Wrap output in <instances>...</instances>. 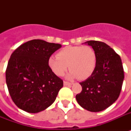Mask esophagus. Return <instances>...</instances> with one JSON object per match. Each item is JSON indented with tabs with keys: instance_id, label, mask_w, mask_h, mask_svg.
Segmentation results:
<instances>
[{
	"instance_id": "obj_1",
	"label": "esophagus",
	"mask_w": 131,
	"mask_h": 131,
	"mask_svg": "<svg viewBox=\"0 0 131 131\" xmlns=\"http://www.w3.org/2000/svg\"><path fill=\"white\" fill-rule=\"evenodd\" d=\"M64 86H71V85H72V83L68 82L67 81H64Z\"/></svg>"
}]
</instances>
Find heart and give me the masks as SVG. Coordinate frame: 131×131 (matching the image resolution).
<instances>
[{
  "label": "heart",
  "instance_id": "obj_1",
  "mask_svg": "<svg viewBox=\"0 0 131 131\" xmlns=\"http://www.w3.org/2000/svg\"><path fill=\"white\" fill-rule=\"evenodd\" d=\"M97 57L90 46H67L60 50L57 56H51L48 64L53 73L61 77L69 67V79L86 80L92 75L96 67Z\"/></svg>",
  "mask_w": 131,
  "mask_h": 131
}]
</instances>
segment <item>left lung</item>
Instances as JSON below:
<instances>
[{"instance_id": "1", "label": "left lung", "mask_w": 131, "mask_h": 131, "mask_svg": "<svg viewBox=\"0 0 131 131\" xmlns=\"http://www.w3.org/2000/svg\"><path fill=\"white\" fill-rule=\"evenodd\" d=\"M94 49L96 67L90 77L80 83L82 90L76 95L81 107L92 112L105 110L118 99L124 74L120 56L108 45L98 41L86 42Z\"/></svg>"}]
</instances>
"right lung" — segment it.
<instances>
[{"label":"right lung","instance_id":"add662e5","mask_svg":"<svg viewBox=\"0 0 131 131\" xmlns=\"http://www.w3.org/2000/svg\"><path fill=\"white\" fill-rule=\"evenodd\" d=\"M61 45L33 39L17 47L6 69V83L14 103L28 113L45 110L56 100L63 81L48 64L51 54Z\"/></svg>","mask_w":131,"mask_h":131}]
</instances>
